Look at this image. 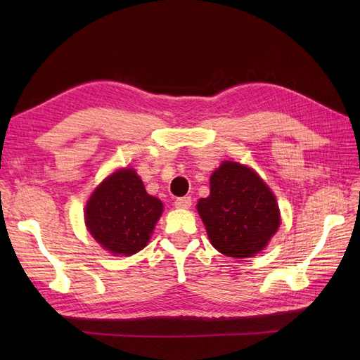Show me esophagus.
Segmentation results:
<instances>
[{"mask_svg": "<svg viewBox=\"0 0 360 360\" xmlns=\"http://www.w3.org/2000/svg\"><path fill=\"white\" fill-rule=\"evenodd\" d=\"M174 205H176L177 209H189V207L192 205V198L191 197H180L174 201Z\"/></svg>", "mask_w": 360, "mask_h": 360, "instance_id": "34e87169", "label": "esophagus"}]
</instances>
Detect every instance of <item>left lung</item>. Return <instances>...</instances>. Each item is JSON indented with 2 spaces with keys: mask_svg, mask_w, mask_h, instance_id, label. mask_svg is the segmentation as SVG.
Wrapping results in <instances>:
<instances>
[{
  "mask_svg": "<svg viewBox=\"0 0 360 360\" xmlns=\"http://www.w3.org/2000/svg\"><path fill=\"white\" fill-rule=\"evenodd\" d=\"M212 245L224 255L258 254L279 226L275 195L258 174L237 162H224L210 177V195L197 204Z\"/></svg>",
  "mask_w": 360,
  "mask_h": 360,
  "instance_id": "left-lung-1",
  "label": "left lung"
}]
</instances>
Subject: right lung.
Returning a JSON list of instances; mask_svg holds the SVG:
<instances>
[{"label": "right lung", "instance_id": "right-lung-1", "mask_svg": "<svg viewBox=\"0 0 360 360\" xmlns=\"http://www.w3.org/2000/svg\"><path fill=\"white\" fill-rule=\"evenodd\" d=\"M160 200L151 197L134 169H120L101 183L85 207V224L103 249L134 255L143 249L162 214Z\"/></svg>", "mask_w": 360, "mask_h": 360}]
</instances>
